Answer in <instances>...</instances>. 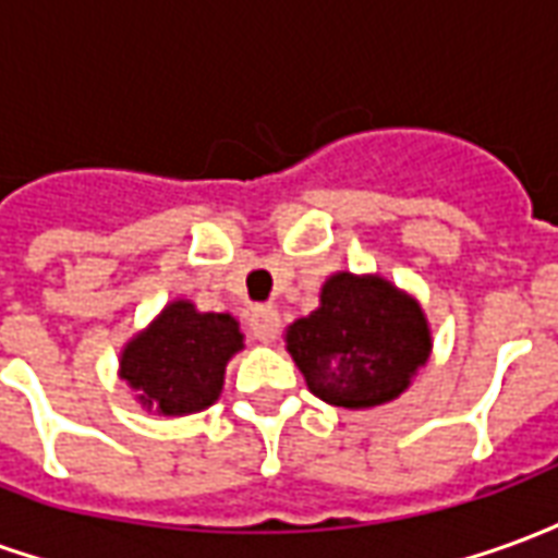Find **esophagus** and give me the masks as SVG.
Instances as JSON below:
<instances>
[{"label": "esophagus", "instance_id": "obj_1", "mask_svg": "<svg viewBox=\"0 0 558 558\" xmlns=\"http://www.w3.org/2000/svg\"><path fill=\"white\" fill-rule=\"evenodd\" d=\"M247 326H251V335H254L259 343H271L280 331V314L275 307H254Z\"/></svg>", "mask_w": 558, "mask_h": 558}]
</instances>
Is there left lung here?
Returning <instances> with one entry per match:
<instances>
[{
  "label": "left lung",
  "mask_w": 558,
  "mask_h": 558,
  "mask_svg": "<svg viewBox=\"0 0 558 558\" xmlns=\"http://www.w3.org/2000/svg\"><path fill=\"white\" fill-rule=\"evenodd\" d=\"M287 350L316 398L367 410L410 386L430 355V331L418 302L388 280L340 271L314 314L292 323Z\"/></svg>",
  "instance_id": "1"
}]
</instances>
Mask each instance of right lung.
Masks as SVG:
<instances>
[{"mask_svg":"<svg viewBox=\"0 0 558 558\" xmlns=\"http://www.w3.org/2000/svg\"><path fill=\"white\" fill-rule=\"evenodd\" d=\"M242 350V331L230 314H199L191 302H172L122 352V379L140 400L163 415L211 407L223 386V367Z\"/></svg>","mask_w":558,"mask_h":558,"instance_id":"add662e5","label":"right lung"}]
</instances>
